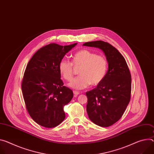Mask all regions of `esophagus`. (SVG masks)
<instances>
[{
	"label": "esophagus",
	"mask_w": 154,
	"mask_h": 154,
	"mask_svg": "<svg viewBox=\"0 0 154 154\" xmlns=\"http://www.w3.org/2000/svg\"><path fill=\"white\" fill-rule=\"evenodd\" d=\"M73 93H74V94L75 96H77V95L79 94V93H79V91H74Z\"/></svg>",
	"instance_id": "34e87169"
}]
</instances>
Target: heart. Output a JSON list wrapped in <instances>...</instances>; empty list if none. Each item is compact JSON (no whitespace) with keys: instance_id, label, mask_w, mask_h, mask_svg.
I'll use <instances>...</instances> for the list:
<instances>
[{"instance_id":"obj_1","label":"heart","mask_w":154,"mask_h":154,"mask_svg":"<svg viewBox=\"0 0 154 154\" xmlns=\"http://www.w3.org/2000/svg\"><path fill=\"white\" fill-rule=\"evenodd\" d=\"M74 66H81L79 76L73 79L69 86L74 89L82 90L91 84L97 85L104 79L107 71V61L102 55L96 54L88 50H80L72 56V63L66 59L60 61L58 69L66 80H71L74 75Z\"/></svg>"}]
</instances>
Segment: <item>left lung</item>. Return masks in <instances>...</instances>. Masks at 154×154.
Instances as JSON below:
<instances>
[{"mask_svg": "<svg viewBox=\"0 0 154 154\" xmlns=\"http://www.w3.org/2000/svg\"><path fill=\"white\" fill-rule=\"evenodd\" d=\"M83 45L101 49L106 57L108 70L96 87L86 92L89 119L102 127L112 125L120 119L130 103L131 77L122 54L112 45L101 40L88 42Z\"/></svg>", "mask_w": 154, "mask_h": 154, "instance_id": "1", "label": "left lung"}]
</instances>
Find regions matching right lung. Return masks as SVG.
<instances>
[{
    "label": "right lung",
    "mask_w": 154,
    "mask_h": 154,
    "mask_svg": "<svg viewBox=\"0 0 154 154\" xmlns=\"http://www.w3.org/2000/svg\"><path fill=\"white\" fill-rule=\"evenodd\" d=\"M77 44L45 45L27 64L21 83L23 98L29 116L42 127H55L65 119L64 106L72 99L73 92L63 85L58 65Z\"/></svg>",
    "instance_id": "add662e5"
}]
</instances>
